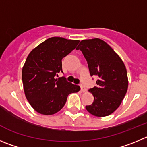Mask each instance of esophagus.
<instances>
[{"instance_id":"34e87169","label":"esophagus","mask_w":147,"mask_h":147,"mask_svg":"<svg viewBox=\"0 0 147 147\" xmlns=\"http://www.w3.org/2000/svg\"><path fill=\"white\" fill-rule=\"evenodd\" d=\"M80 90H81V92H86V89L82 85H80Z\"/></svg>"}]
</instances>
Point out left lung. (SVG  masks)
<instances>
[{
    "label": "left lung",
    "mask_w": 147,
    "mask_h": 147,
    "mask_svg": "<svg viewBox=\"0 0 147 147\" xmlns=\"http://www.w3.org/2000/svg\"><path fill=\"white\" fill-rule=\"evenodd\" d=\"M77 50H80L88 62L90 76L96 75V87L89 89L94 96L92 105L86 107L96 117H105L120 107L128 86L125 66L118 54L99 38L83 40Z\"/></svg>",
    "instance_id": "1"
}]
</instances>
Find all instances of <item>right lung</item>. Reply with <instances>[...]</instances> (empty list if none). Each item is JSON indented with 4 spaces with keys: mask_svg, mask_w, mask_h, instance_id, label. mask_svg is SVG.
Masks as SVG:
<instances>
[{
    "mask_svg": "<svg viewBox=\"0 0 147 147\" xmlns=\"http://www.w3.org/2000/svg\"><path fill=\"white\" fill-rule=\"evenodd\" d=\"M80 40L52 37L32 49L22 68L23 87L30 105L38 113L51 115L61 110L68 95L80 90L64 77L61 59L75 49Z\"/></svg>",
    "mask_w": 147,
    "mask_h": 147,
    "instance_id": "add662e5",
    "label": "right lung"
}]
</instances>
